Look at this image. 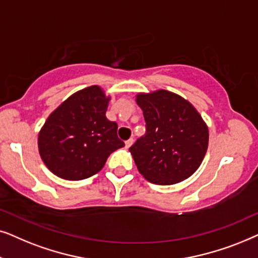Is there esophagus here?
Instances as JSON below:
<instances>
[{
  "mask_svg": "<svg viewBox=\"0 0 258 258\" xmlns=\"http://www.w3.org/2000/svg\"><path fill=\"white\" fill-rule=\"evenodd\" d=\"M133 144V138H130L128 140H126L125 142V145H126V147H130Z\"/></svg>",
  "mask_w": 258,
  "mask_h": 258,
  "instance_id": "esophagus-1",
  "label": "esophagus"
}]
</instances>
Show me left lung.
Returning <instances> with one entry per match:
<instances>
[{
	"instance_id": "obj_1",
	"label": "left lung",
	"mask_w": 258,
	"mask_h": 258,
	"mask_svg": "<svg viewBox=\"0 0 258 258\" xmlns=\"http://www.w3.org/2000/svg\"><path fill=\"white\" fill-rule=\"evenodd\" d=\"M146 122L145 135L130 147L139 172L158 185L192 176L209 144L208 126L190 102L169 91L137 95Z\"/></svg>"
}]
</instances>
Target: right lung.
<instances>
[{
    "instance_id": "add662e5",
    "label": "right lung",
    "mask_w": 258,
    "mask_h": 258,
    "mask_svg": "<svg viewBox=\"0 0 258 258\" xmlns=\"http://www.w3.org/2000/svg\"><path fill=\"white\" fill-rule=\"evenodd\" d=\"M109 98L99 86L72 95L49 115L39 135V152L54 174L82 180L98 173L109 154L125 146L118 123L106 118Z\"/></svg>"
}]
</instances>
